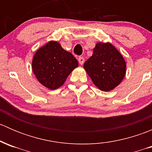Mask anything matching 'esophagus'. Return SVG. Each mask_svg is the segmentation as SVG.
Masks as SVG:
<instances>
[{
	"label": "esophagus",
	"mask_w": 152,
	"mask_h": 152,
	"mask_svg": "<svg viewBox=\"0 0 152 152\" xmlns=\"http://www.w3.org/2000/svg\"><path fill=\"white\" fill-rule=\"evenodd\" d=\"M78 61H79L80 65H83L84 62H85V58H84L83 56H79V57L78 58Z\"/></svg>",
	"instance_id": "1"
}]
</instances>
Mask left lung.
Instances as JSON below:
<instances>
[{
	"label": "left lung",
	"mask_w": 152,
	"mask_h": 152,
	"mask_svg": "<svg viewBox=\"0 0 152 152\" xmlns=\"http://www.w3.org/2000/svg\"><path fill=\"white\" fill-rule=\"evenodd\" d=\"M126 67L123 56L110 42L96 44L92 56L84 64L94 85L102 91L113 90L121 82Z\"/></svg>",
	"instance_id": "obj_1"
}]
</instances>
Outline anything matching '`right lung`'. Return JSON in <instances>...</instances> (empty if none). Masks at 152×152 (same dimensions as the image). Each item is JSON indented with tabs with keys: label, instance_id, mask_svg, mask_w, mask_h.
Wrapping results in <instances>:
<instances>
[{
	"label": "right lung",
	"instance_id": "right-lung-1",
	"mask_svg": "<svg viewBox=\"0 0 152 152\" xmlns=\"http://www.w3.org/2000/svg\"><path fill=\"white\" fill-rule=\"evenodd\" d=\"M78 61L60 44L50 41L37 50L32 60V70L37 80L50 90L61 87Z\"/></svg>",
	"mask_w": 152,
	"mask_h": 152
}]
</instances>
